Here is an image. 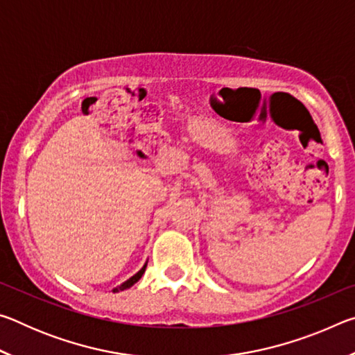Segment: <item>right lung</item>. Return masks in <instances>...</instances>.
I'll return each instance as SVG.
<instances>
[{
    "label": "right lung",
    "mask_w": 355,
    "mask_h": 355,
    "mask_svg": "<svg viewBox=\"0 0 355 355\" xmlns=\"http://www.w3.org/2000/svg\"><path fill=\"white\" fill-rule=\"evenodd\" d=\"M146 268H147V261H146V264H144V266H142L141 271H137V272L133 275V277H130L127 282H123L122 285H119V286L114 288L112 291H114V293H119V291H123V290H127V288H131V286H133V285L136 284V282L142 277V274L146 272Z\"/></svg>",
    "instance_id": "add662e5"
}]
</instances>
